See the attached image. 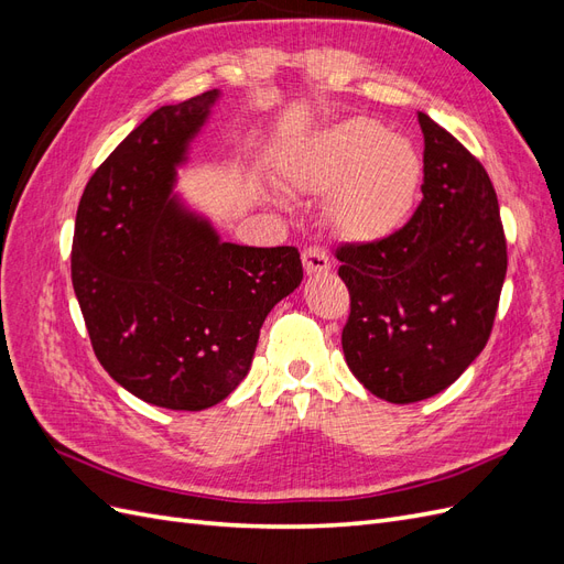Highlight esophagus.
Instances as JSON below:
<instances>
[{"mask_svg":"<svg viewBox=\"0 0 564 564\" xmlns=\"http://www.w3.org/2000/svg\"><path fill=\"white\" fill-rule=\"evenodd\" d=\"M303 268L308 275H322V272H329V268H332L329 253L322 247H308L303 251Z\"/></svg>","mask_w":564,"mask_h":564,"instance_id":"1","label":"esophagus"}]
</instances>
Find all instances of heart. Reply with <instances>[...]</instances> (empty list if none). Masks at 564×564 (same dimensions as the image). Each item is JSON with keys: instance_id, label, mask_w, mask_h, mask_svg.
<instances>
[{"instance_id": "b5f03b06", "label": "heart", "mask_w": 564, "mask_h": 564, "mask_svg": "<svg viewBox=\"0 0 564 564\" xmlns=\"http://www.w3.org/2000/svg\"><path fill=\"white\" fill-rule=\"evenodd\" d=\"M286 176L303 193H329L332 228L369 242L398 230L412 212L423 162L402 135L360 117L317 133L299 150Z\"/></svg>"}]
</instances>
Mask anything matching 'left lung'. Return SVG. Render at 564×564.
I'll return each instance as SVG.
<instances>
[{"instance_id": "left-lung-1", "label": "left lung", "mask_w": 564, "mask_h": 564, "mask_svg": "<svg viewBox=\"0 0 564 564\" xmlns=\"http://www.w3.org/2000/svg\"><path fill=\"white\" fill-rule=\"evenodd\" d=\"M419 209L383 240L336 249L350 294L346 362L369 392L395 404L437 395L482 352L508 268L485 166L429 115L419 112Z\"/></svg>"}]
</instances>
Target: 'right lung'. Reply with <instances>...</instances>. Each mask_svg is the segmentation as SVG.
Here are the masks:
<instances>
[{
    "mask_svg": "<svg viewBox=\"0 0 564 564\" xmlns=\"http://www.w3.org/2000/svg\"><path fill=\"white\" fill-rule=\"evenodd\" d=\"M216 98L162 106L110 152L84 187L70 256L98 362L131 395L178 412L240 386L268 313L303 280L296 247L220 242L172 193Z\"/></svg>",
    "mask_w": 564,
    "mask_h": 564,
    "instance_id": "add662e5",
    "label": "right lung"
}]
</instances>
